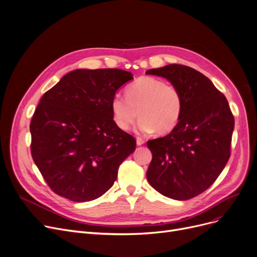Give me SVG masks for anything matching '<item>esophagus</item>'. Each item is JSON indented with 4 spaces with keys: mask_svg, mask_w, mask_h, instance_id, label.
I'll list each match as a JSON object with an SVG mask.
<instances>
[{
    "mask_svg": "<svg viewBox=\"0 0 257 257\" xmlns=\"http://www.w3.org/2000/svg\"><path fill=\"white\" fill-rule=\"evenodd\" d=\"M144 142H145V141H144L142 138H140V137H138V138L136 139V143H137V145H139V146L142 145V144H144Z\"/></svg>",
    "mask_w": 257,
    "mask_h": 257,
    "instance_id": "34e87169",
    "label": "esophagus"
}]
</instances>
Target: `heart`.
<instances>
[{
	"mask_svg": "<svg viewBox=\"0 0 257 257\" xmlns=\"http://www.w3.org/2000/svg\"><path fill=\"white\" fill-rule=\"evenodd\" d=\"M125 95L116 94L111 100L112 116L120 130L127 131L138 115L141 117L136 126L139 134L156 131L167 134L178 125L183 112V97L176 85L142 76L128 85Z\"/></svg>",
	"mask_w": 257,
	"mask_h": 257,
	"instance_id": "1",
	"label": "heart"
}]
</instances>
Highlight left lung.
<instances>
[{"mask_svg":"<svg viewBox=\"0 0 257 257\" xmlns=\"http://www.w3.org/2000/svg\"><path fill=\"white\" fill-rule=\"evenodd\" d=\"M183 97L178 125L168 135L148 141L153 154L146 177L167 198L185 201L210 187L230 157L234 118L226 97L199 71L183 65L151 69Z\"/></svg>","mask_w":257,"mask_h":257,"instance_id":"8db88e82","label":"left lung"}]
</instances>
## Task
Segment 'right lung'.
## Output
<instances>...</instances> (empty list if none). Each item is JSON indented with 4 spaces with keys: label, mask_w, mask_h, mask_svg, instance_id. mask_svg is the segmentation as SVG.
I'll return each instance as SVG.
<instances>
[{
    "label": "right lung",
    "mask_w": 257,
    "mask_h": 257,
    "mask_svg": "<svg viewBox=\"0 0 257 257\" xmlns=\"http://www.w3.org/2000/svg\"><path fill=\"white\" fill-rule=\"evenodd\" d=\"M133 78L120 69H77L43 95L30 123L31 155L60 197L78 203L101 197L135 152V138L111 111L116 92Z\"/></svg>",
    "instance_id": "right-lung-1"
}]
</instances>
